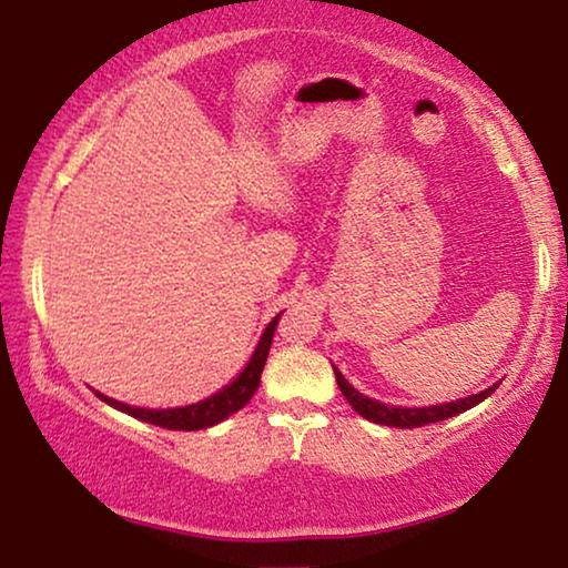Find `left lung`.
I'll use <instances>...</instances> for the list:
<instances>
[{
	"instance_id": "8db88e82",
	"label": "left lung",
	"mask_w": 568,
	"mask_h": 568,
	"mask_svg": "<svg viewBox=\"0 0 568 568\" xmlns=\"http://www.w3.org/2000/svg\"><path fill=\"white\" fill-rule=\"evenodd\" d=\"M333 372H336V383L341 387V393H344V398L352 403V408L356 410V414L369 418V422H375V424L398 426V429H416V426L445 422V418H453L457 414H463V410L478 406L480 400L488 398V395L496 390V385H494V387H486V390H480L478 395H468V398L455 400V403H442V406H429V408H400V406H385V403L367 398V395L354 390V387L346 383L344 375H341L336 367H333Z\"/></svg>"
}]
</instances>
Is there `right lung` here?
<instances>
[{
	"mask_svg": "<svg viewBox=\"0 0 568 568\" xmlns=\"http://www.w3.org/2000/svg\"><path fill=\"white\" fill-rule=\"evenodd\" d=\"M278 315L268 323V328L263 331V336L258 341V348L247 362V367L240 372L237 379H232L227 387H222L220 393L212 395V398L193 403V406L185 408H165V410H152V408H136V406H126V403L108 398L103 393H95L100 400H105L108 406L123 410V414L142 418L146 424L162 426V429H181V432H196V429H206V426H214L224 422V418L237 414L240 408L245 406L247 400L253 398V393L258 390L261 385V372L263 364L268 359V348H271V338H274Z\"/></svg>",
	"mask_w": 568,
	"mask_h": 568,
	"instance_id": "add662e5",
	"label": "right lung"
}]
</instances>
